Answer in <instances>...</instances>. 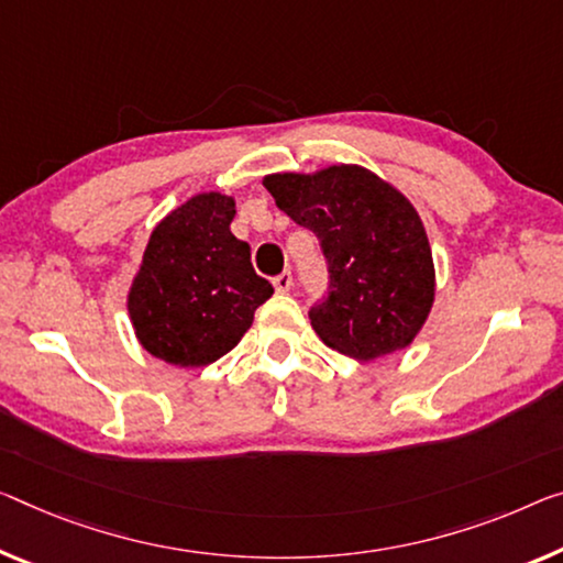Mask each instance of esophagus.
Wrapping results in <instances>:
<instances>
[{"label": "esophagus", "instance_id": "esophagus-1", "mask_svg": "<svg viewBox=\"0 0 563 563\" xmlns=\"http://www.w3.org/2000/svg\"><path fill=\"white\" fill-rule=\"evenodd\" d=\"M274 289L276 291H289L291 289V272H282L274 276Z\"/></svg>", "mask_w": 563, "mask_h": 563}]
</instances>
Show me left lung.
Wrapping results in <instances>:
<instances>
[{"label": "left lung", "mask_w": 563, "mask_h": 563, "mask_svg": "<svg viewBox=\"0 0 563 563\" xmlns=\"http://www.w3.org/2000/svg\"><path fill=\"white\" fill-rule=\"evenodd\" d=\"M264 186L319 239L330 289L309 319L327 347L354 360L408 347L435 297L430 244L408 198L360 166L274 173Z\"/></svg>", "instance_id": "left-lung-1"}]
</instances>
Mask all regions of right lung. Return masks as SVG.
<instances>
[{
    "label": "right lung",
    "instance_id": "obj_1",
    "mask_svg": "<svg viewBox=\"0 0 563 563\" xmlns=\"http://www.w3.org/2000/svg\"><path fill=\"white\" fill-rule=\"evenodd\" d=\"M233 198L201 194L168 213L145 246L128 311L153 357L178 367L211 365L239 344L274 287L231 233Z\"/></svg>",
    "mask_w": 563,
    "mask_h": 563
}]
</instances>
